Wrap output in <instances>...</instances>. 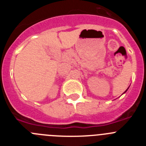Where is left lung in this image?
Instances as JSON below:
<instances>
[{"label":"left lung","mask_w":146,"mask_h":146,"mask_svg":"<svg viewBox=\"0 0 146 146\" xmlns=\"http://www.w3.org/2000/svg\"><path fill=\"white\" fill-rule=\"evenodd\" d=\"M127 90H128V88L126 89V91H125V92H124V93H126V91H127Z\"/></svg>","instance_id":"8db88e82"}]
</instances>
